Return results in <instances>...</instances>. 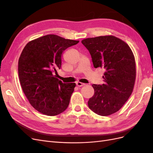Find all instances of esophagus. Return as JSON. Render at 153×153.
<instances>
[{
  "mask_svg": "<svg viewBox=\"0 0 153 153\" xmlns=\"http://www.w3.org/2000/svg\"><path fill=\"white\" fill-rule=\"evenodd\" d=\"M85 85V84H83V83L80 82H76V85H77L78 87H82V86H84V85Z\"/></svg>",
  "mask_w": 153,
  "mask_h": 153,
  "instance_id": "34e87169",
  "label": "esophagus"
}]
</instances>
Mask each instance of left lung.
<instances>
[{
  "label": "left lung",
  "instance_id": "obj_1",
  "mask_svg": "<svg viewBox=\"0 0 153 153\" xmlns=\"http://www.w3.org/2000/svg\"><path fill=\"white\" fill-rule=\"evenodd\" d=\"M82 43L89 50L95 68L105 69V84H93L94 94L89 108L106 116L121 108L131 96L136 78L135 57L129 46L113 36L87 38Z\"/></svg>",
  "mask_w": 153,
  "mask_h": 153
}]
</instances>
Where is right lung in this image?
I'll return each mask as SVG.
<instances>
[{
  "label": "right lung",
  "instance_id": "obj_1",
  "mask_svg": "<svg viewBox=\"0 0 153 153\" xmlns=\"http://www.w3.org/2000/svg\"><path fill=\"white\" fill-rule=\"evenodd\" d=\"M79 41L54 34L44 36L27 43L18 61V75L27 98L40 113L54 116L69 105L75 83H62L57 78L64 50Z\"/></svg>",
  "mask_w": 153,
  "mask_h": 153
}]
</instances>
